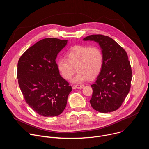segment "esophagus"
I'll list each match as a JSON object with an SVG mask.
<instances>
[{"mask_svg":"<svg viewBox=\"0 0 149 149\" xmlns=\"http://www.w3.org/2000/svg\"><path fill=\"white\" fill-rule=\"evenodd\" d=\"M75 87L77 89H82L84 87V85H75Z\"/></svg>","mask_w":149,"mask_h":149,"instance_id":"34e87169","label":"esophagus"}]
</instances>
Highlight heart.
Instances as JSON below:
<instances>
[{"instance_id": "heart-1", "label": "heart", "mask_w": 149, "mask_h": 149, "mask_svg": "<svg viewBox=\"0 0 149 149\" xmlns=\"http://www.w3.org/2000/svg\"><path fill=\"white\" fill-rule=\"evenodd\" d=\"M67 59L61 58L57 61V67L62 77L70 79L77 67V74L72 79L75 83L93 79L100 72L104 62L101 50L97 47L78 45L71 48Z\"/></svg>"}]
</instances>
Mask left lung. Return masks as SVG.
<instances>
[{"instance_id": "8db88e82", "label": "left lung", "mask_w": 149, "mask_h": 149, "mask_svg": "<svg viewBox=\"0 0 149 149\" xmlns=\"http://www.w3.org/2000/svg\"><path fill=\"white\" fill-rule=\"evenodd\" d=\"M83 40L98 43L104 57L102 68L91 86V107L100 113L114 111L121 107L131 87L132 71L127 54L108 36L91 35Z\"/></svg>"}]
</instances>
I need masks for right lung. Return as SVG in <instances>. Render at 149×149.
<instances>
[{
	"mask_svg": "<svg viewBox=\"0 0 149 149\" xmlns=\"http://www.w3.org/2000/svg\"><path fill=\"white\" fill-rule=\"evenodd\" d=\"M67 44V40L43 39L19 59V87L26 102L40 116H57L66 107L72 87L60 75L56 58Z\"/></svg>",
	"mask_w": 149,
	"mask_h": 149,
	"instance_id": "1",
	"label": "right lung"
}]
</instances>
